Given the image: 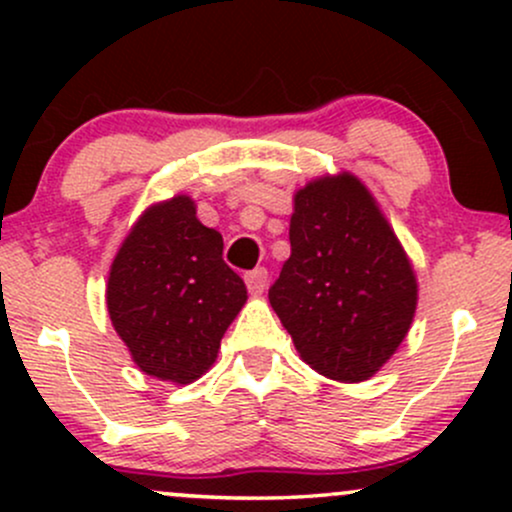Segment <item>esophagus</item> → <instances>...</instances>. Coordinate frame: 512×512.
<instances>
[{"mask_svg":"<svg viewBox=\"0 0 512 512\" xmlns=\"http://www.w3.org/2000/svg\"><path fill=\"white\" fill-rule=\"evenodd\" d=\"M245 284H248L250 293H264L269 284V272L264 267H257L252 269V272L245 274Z\"/></svg>","mask_w":512,"mask_h":512,"instance_id":"1","label":"esophagus"}]
</instances>
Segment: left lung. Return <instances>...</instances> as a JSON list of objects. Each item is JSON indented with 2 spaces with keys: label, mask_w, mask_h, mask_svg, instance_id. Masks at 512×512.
<instances>
[{
  "label": "left lung",
  "mask_w": 512,
  "mask_h": 512,
  "mask_svg": "<svg viewBox=\"0 0 512 512\" xmlns=\"http://www.w3.org/2000/svg\"><path fill=\"white\" fill-rule=\"evenodd\" d=\"M291 257L269 303L310 368L361 383L397 351L416 310V276L395 231L351 173L296 192Z\"/></svg>",
  "instance_id": "obj_1"
}]
</instances>
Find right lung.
Instances as JSON below:
<instances>
[{"mask_svg": "<svg viewBox=\"0 0 512 512\" xmlns=\"http://www.w3.org/2000/svg\"><path fill=\"white\" fill-rule=\"evenodd\" d=\"M108 313L134 363L158 380L187 385L211 368L221 337L248 301L223 262V238L178 195L132 226L108 276Z\"/></svg>", "mask_w": 512, "mask_h": 512, "instance_id": "add662e5", "label": "right lung"}]
</instances>
